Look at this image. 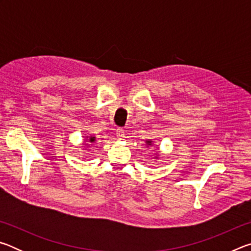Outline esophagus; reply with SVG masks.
<instances>
[{
	"label": "esophagus",
	"mask_w": 251,
	"mask_h": 251,
	"mask_svg": "<svg viewBox=\"0 0 251 251\" xmlns=\"http://www.w3.org/2000/svg\"><path fill=\"white\" fill-rule=\"evenodd\" d=\"M124 129H123L122 128V127H118V128L116 129V136H117V137L118 138H120V139H122L123 137H124Z\"/></svg>",
	"instance_id": "obj_1"
}]
</instances>
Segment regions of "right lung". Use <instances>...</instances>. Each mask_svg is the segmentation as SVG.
Masks as SVG:
<instances>
[{"label":"right lung","instance_id":"add662e5","mask_svg":"<svg viewBox=\"0 0 251 251\" xmlns=\"http://www.w3.org/2000/svg\"><path fill=\"white\" fill-rule=\"evenodd\" d=\"M90 141H91V142H94V138H93V137H91V139H90Z\"/></svg>","mask_w":251,"mask_h":251}]
</instances>
